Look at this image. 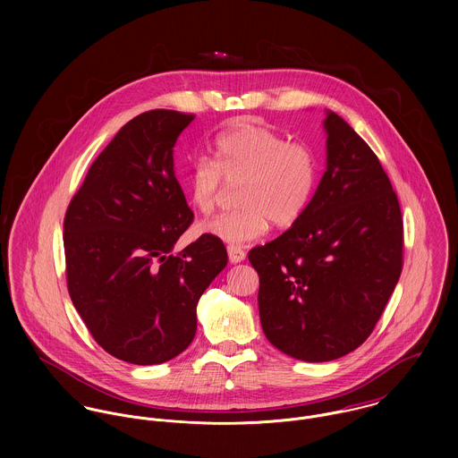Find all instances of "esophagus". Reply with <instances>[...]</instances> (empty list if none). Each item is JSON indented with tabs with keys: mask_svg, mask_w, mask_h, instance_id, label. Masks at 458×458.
Listing matches in <instances>:
<instances>
[{
	"mask_svg": "<svg viewBox=\"0 0 458 458\" xmlns=\"http://www.w3.org/2000/svg\"><path fill=\"white\" fill-rule=\"evenodd\" d=\"M227 256H229V261L233 264H238V262L245 261V250L242 247H236V245H229L227 247Z\"/></svg>",
	"mask_w": 458,
	"mask_h": 458,
	"instance_id": "esophagus-1",
	"label": "esophagus"
}]
</instances>
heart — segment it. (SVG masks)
<instances>
[{"label": "heart", "instance_id": "obj_1", "mask_svg": "<svg viewBox=\"0 0 458 458\" xmlns=\"http://www.w3.org/2000/svg\"><path fill=\"white\" fill-rule=\"evenodd\" d=\"M224 180L240 182V208L202 222L197 233L231 245H245L267 231L293 225L310 204L319 180L316 153L262 125H238L213 142V162L196 160L185 180V192L199 213L215 209Z\"/></svg>", "mask_w": 458, "mask_h": 458}]
</instances>
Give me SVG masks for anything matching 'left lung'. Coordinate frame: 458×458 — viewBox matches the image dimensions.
I'll use <instances>...</instances> for the list:
<instances>
[{
  "mask_svg": "<svg viewBox=\"0 0 458 458\" xmlns=\"http://www.w3.org/2000/svg\"><path fill=\"white\" fill-rule=\"evenodd\" d=\"M327 171L305 213L249 252L266 338L309 363L342 358L379 321L402 271L403 225L369 144L327 111Z\"/></svg>",
  "mask_w": 458,
  "mask_h": 458,
  "instance_id": "8db88e82",
  "label": "left lung"
}]
</instances>
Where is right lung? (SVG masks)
Masks as SVG:
<instances>
[{"instance_id": "obj_1", "label": "right lung", "mask_w": 458, "mask_h": 458, "mask_svg": "<svg viewBox=\"0 0 458 458\" xmlns=\"http://www.w3.org/2000/svg\"><path fill=\"white\" fill-rule=\"evenodd\" d=\"M192 114L155 109L131 120L91 164L64 224L66 284L109 354L157 365L196 336L197 301L227 264L220 240L173 249L194 213L174 174V144Z\"/></svg>"}]
</instances>
